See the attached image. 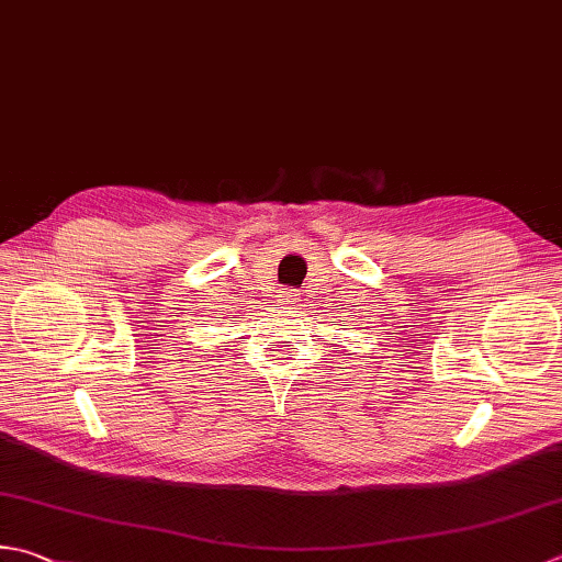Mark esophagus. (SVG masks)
<instances>
[{"mask_svg": "<svg viewBox=\"0 0 562 562\" xmlns=\"http://www.w3.org/2000/svg\"><path fill=\"white\" fill-rule=\"evenodd\" d=\"M278 302H282V304H294V302H296V292H294V290H280Z\"/></svg>", "mask_w": 562, "mask_h": 562, "instance_id": "1", "label": "esophagus"}]
</instances>
